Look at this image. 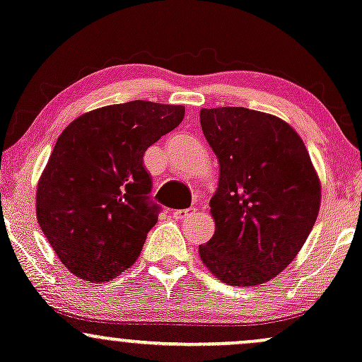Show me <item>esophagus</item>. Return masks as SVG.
<instances>
[{
	"instance_id": "1",
	"label": "esophagus",
	"mask_w": 362,
	"mask_h": 362,
	"mask_svg": "<svg viewBox=\"0 0 362 362\" xmlns=\"http://www.w3.org/2000/svg\"><path fill=\"white\" fill-rule=\"evenodd\" d=\"M193 214H194V209L176 210V212H173V217H174V218H180V221H186V218H189V217H192Z\"/></svg>"
}]
</instances>
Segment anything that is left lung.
<instances>
[{
  "label": "left lung",
  "instance_id": "1",
  "mask_svg": "<svg viewBox=\"0 0 362 362\" xmlns=\"http://www.w3.org/2000/svg\"><path fill=\"white\" fill-rule=\"evenodd\" d=\"M203 135L221 165L210 200L215 233L202 262L229 286L269 282L298 257L322 186L301 136L277 116L246 107L202 109Z\"/></svg>",
  "mask_w": 362,
  "mask_h": 362
}]
</instances>
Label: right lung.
Segmentation results:
<instances>
[{"label": "right lung", "mask_w": 362, "mask_h": 362, "mask_svg": "<svg viewBox=\"0 0 362 362\" xmlns=\"http://www.w3.org/2000/svg\"><path fill=\"white\" fill-rule=\"evenodd\" d=\"M185 107L132 100L93 109L61 133L35 193L37 222L64 267L107 282L135 263L160 206L144 153Z\"/></svg>", "instance_id": "add662e5"}]
</instances>
